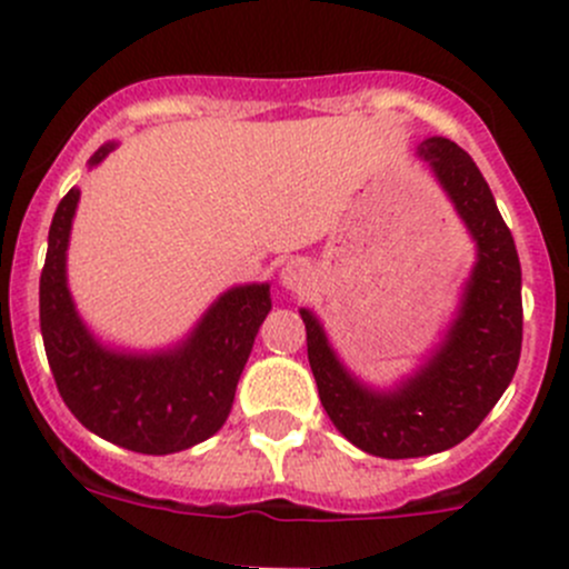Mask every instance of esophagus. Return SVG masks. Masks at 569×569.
<instances>
[{"label": "esophagus", "instance_id": "esophagus-1", "mask_svg": "<svg viewBox=\"0 0 569 569\" xmlns=\"http://www.w3.org/2000/svg\"><path fill=\"white\" fill-rule=\"evenodd\" d=\"M280 286H283L286 291H291V295H305V291H310V286H313V272H310V267L300 259L286 261L283 269H280Z\"/></svg>", "mask_w": 569, "mask_h": 569}]
</instances>
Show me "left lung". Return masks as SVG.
Here are the masks:
<instances>
[{"instance_id": "8db88e82", "label": "left lung", "mask_w": 569, "mask_h": 569, "mask_svg": "<svg viewBox=\"0 0 569 569\" xmlns=\"http://www.w3.org/2000/svg\"><path fill=\"white\" fill-rule=\"evenodd\" d=\"M475 242V264L460 286L439 343L392 385H370L335 351L319 316L300 308L308 360L332 426L376 458H422L460 445L505 395L521 360L523 305L516 239L475 160L456 141L417 143Z\"/></svg>"}]
</instances>
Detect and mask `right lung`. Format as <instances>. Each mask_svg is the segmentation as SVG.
Wrapping results in <instances>:
<instances>
[{
	"label": "right lung",
	"mask_w": 569,
	"mask_h": 569,
	"mask_svg": "<svg viewBox=\"0 0 569 569\" xmlns=\"http://www.w3.org/2000/svg\"><path fill=\"white\" fill-rule=\"evenodd\" d=\"M119 147L106 141L89 169ZM81 190L59 201L40 274V332L59 395L83 428L143 456L190 450L223 428L261 321L269 283L226 289L190 332L163 349H124L100 340L68 286V248Z\"/></svg>",
	"instance_id": "right-lung-1"
}]
</instances>
